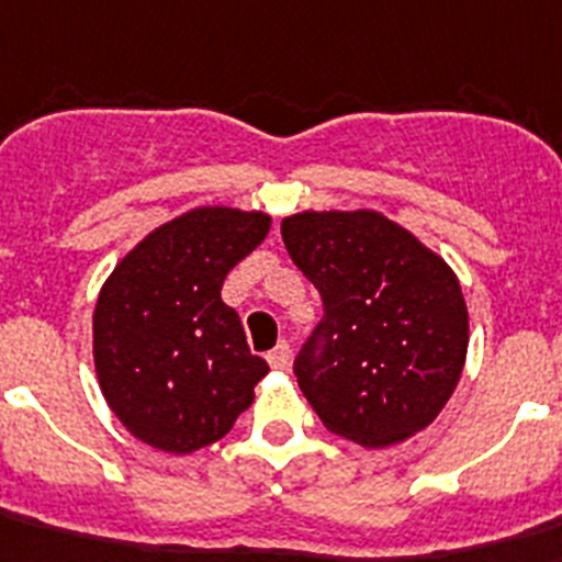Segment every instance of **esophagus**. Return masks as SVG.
Wrapping results in <instances>:
<instances>
[{"label": "esophagus", "mask_w": 562, "mask_h": 562, "mask_svg": "<svg viewBox=\"0 0 562 562\" xmlns=\"http://www.w3.org/2000/svg\"><path fill=\"white\" fill-rule=\"evenodd\" d=\"M267 361L272 364V370H286L290 368V345L286 341H278L276 347H272L270 353H267Z\"/></svg>", "instance_id": "esophagus-1"}]
</instances>
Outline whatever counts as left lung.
I'll return each instance as SVG.
<instances>
[{"mask_svg": "<svg viewBox=\"0 0 562 562\" xmlns=\"http://www.w3.org/2000/svg\"><path fill=\"white\" fill-rule=\"evenodd\" d=\"M286 252L322 292L324 315L295 375L324 428L364 448L437 419L468 353V307L453 270L379 212H301Z\"/></svg>", "mask_w": 562, "mask_h": 562, "instance_id": "8db88e82", "label": "left lung"}]
</instances>
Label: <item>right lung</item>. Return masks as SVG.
<instances>
[{"instance_id":"1","label":"right lung","mask_w":562,"mask_h":562,"mask_svg":"<svg viewBox=\"0 0 562 562\" xmlns=\"http://www.w3.org/2000/svg\"><path fill=\"white\" fill-rule=\"evenodd\" d=\"M267 232L263 212L192 209L146 235L100 290L97 379L114 416L157 451L192 453L226 437L270 373L221 299Z\"/></svg>"}]
</instances>
